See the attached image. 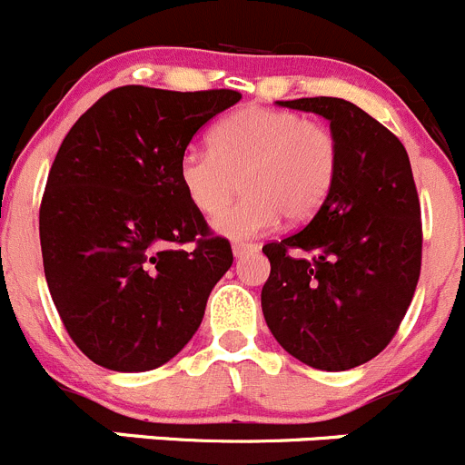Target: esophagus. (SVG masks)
Wrapping results in <instances>:
<instances>
[{"label":"esophagus","mask_w":465,"mask_h":465,"mask_svg":"<svg viewBox=\"0 0 465 465\" xmlns=\"http://www.w3.org/2000/svg\"><path fill=\"white\" fill-rule=\"evenodd\" d=\"M255 251H258V244H253V242H237V244H232V255L235 258H244V255L255 253Z\"/></svg>","instance_id":"1"}]
</instances>
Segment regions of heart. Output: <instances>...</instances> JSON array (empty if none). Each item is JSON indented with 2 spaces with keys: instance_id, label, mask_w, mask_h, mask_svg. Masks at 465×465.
Wrapping results in <instances>:
<instances>
[{
  "instance_id": "1",
  "label": "heart",
  "mask_w": 465,
  "mask_h": 465,
  "mask_svg": "<svg viewBox=\"0 0 465 465\" xmlns=\"http://www.w3.org/2000/svg\"><path fill=\"white\" fill-rule=\"evenodd\" d=\"M210 148L183 150L178 183L193 210L214 216L242 180L247 196L214 219V228L230 240L262 235L281 216L306 223L338 180L340 143L333 132L285 109H237L212 127Z\"/></svg>"
}]
</instances>
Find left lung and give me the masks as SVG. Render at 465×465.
I'll return each mask as SVG.
<instances>
[{
  "label": "left lung",
  "instance_id": "left-lung-1",
  "mask_svg": "<svg viewBox=\"0 0 465 465\" xmlns=\"http://www.w3.org/2000/svg\"><path fill=\"white\" fill-rule=\"evenodd\" d=\"M281 107L331 123L340 171L322 210L294 235L262 246L269 331L311 368L340 372L372 361L400 329L422 264V221L401 141L340 97Z\"/></svg>",
  "mask_w": 465,
  "mask_h": 465
}]
</instances>
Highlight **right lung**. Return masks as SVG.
I'll list each match as a JSON object with an SVG mask.
<instances>
[{"label":"right lung","instance_id":"obj_1","mask_svg":"<svg viewBox=\"0 0 465 465\" xmlns=\"http://www.w3.org/2000/svg\"><path fill=\"white\" fill-rule=\"evenodd\" d=\"M240 100L121 86L65 134L41 203L43 267L65 331L97 365L154 370L201 326L232 251L184 196L178 159Z\"/></svg>","mask_w":465,"mask_h":465}]
</instances>
